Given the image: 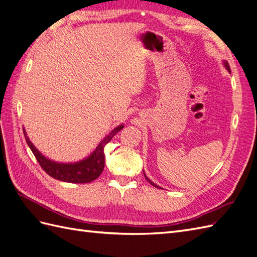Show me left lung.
I'll use <instances>...</instances> for the list:
<instances>
[{"mask_svg":"<svg viewBox=\"0 0 257 257\" xmlns=\"http://www.w3.org/2000/svg\"><path fill=\"white\" fill-rule=\"evenodd\" d=\"M223 64H224V66H225V68L227 69V70L230 72V67H229V65H228V62H227L226 60H224V61H223ZM144 175H145L146 179H147V182H149V183H150V184H151L152 186H155V187H157V188H160V187H159V186H157V185H156L155 183H152V182H151V180H150V179H149V178H148L147 176H146V174H145V173H144Z\"/></svg>","mask_w":257,"mask_h":257,"instance_id":"left-lung-1","label":"left lung"}]
</instances>
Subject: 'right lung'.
Instances as JSON below:
<instances>
[{
  "instance_id": "add662e5",
  "label": "right lung",
  "mask_w": 257,
  "mask_h": 257,
  "mask_svg": "<svg viewBox=\"0 0 257 257\" xmlns=\"http://www.w3.org/2000/svg\"><path fill=\"white\" fill-rule=\"evenodd\" d=\"M124 125L116 126L114 130L110 132L103 140L97 146L93 154L87 157L86 159L75 163H58L50 160L45 158L41 152L34 147L33 144L30 142L29 137L27 136L26 131L24 128V135L26 142L29 146L31 151L33 152L34 157L38 160L39 164L48 175L55 179L61 180V182L74 183V184H85L91 183L102 173L103 166H105V154H103V148L105 146L112 140V137L121 131Z\"/></svg>"
}]
</instances>
